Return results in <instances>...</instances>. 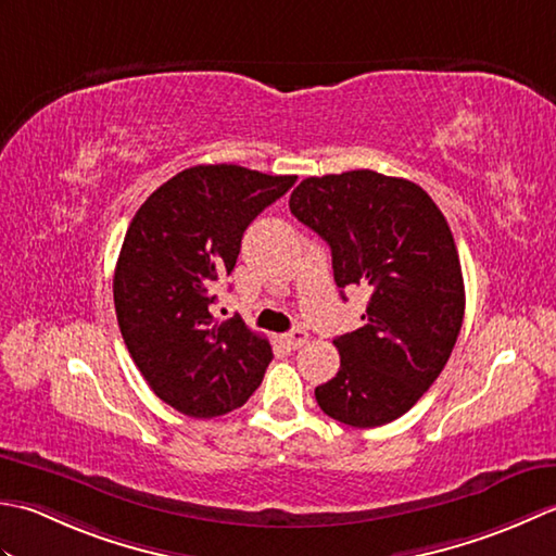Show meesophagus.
Returning a JSON list of instances; mask_svg holds the SVG:
<instances>
[{"instance_id": "esophagus-1", "label": "esophagus", "mask_w": 556, "mask_h": 556, "mask_svg": "<svg viewBox=\"0 0 556 556\" xmlns=\"http://www.w3.org/2000/svg\"><path fill=\"white\" fill-rule=\"evenodd\" d=\"M280 341L286 343L288 348L298 350V348H302L304 343H307V333H304L302 328H292V331H288V333H282V336H280Z\"/></svg>"}]
</instances>
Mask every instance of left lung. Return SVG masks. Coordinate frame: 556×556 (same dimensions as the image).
Returning <instances> with one entry per match:
<instances>
[{"label": "left lung", "mask_w": 556, "mask_h": 556, "mask_svg": "<svg viewBox=\"0 0 556 556\" xmlns=\"http://www.w3.org/2000/svg\"><path fill=\"white\" fill-rule=\"evenodd\" d=\"M290 211L331 247L341 292H369L365 324L333 341L341 369L316 403L359 429L399 420L444 369L466 312L444 213L422 187L374 169L302 179Z\"/></svg>", "instance_id": "obj_1"}]
</instances>
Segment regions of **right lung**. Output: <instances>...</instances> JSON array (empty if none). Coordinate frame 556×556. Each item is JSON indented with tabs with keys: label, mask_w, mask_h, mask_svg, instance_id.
<instances>
[{
	"label": "right lung",
	"mask_w": 556,
	"mask_h": 556,
	"mask_svg": "<svg viewBox=\"0 0 556 556\" xmlns=\"http://www.w3.org/2000/svg\"><path fill=\"white\" fill-rule=\"evenodd\" d=\"M298 182L240 165H197L141 203L117 258L115 312L134 365L157 399L189 417H218L262 383L270 343L240 316L215 321L218 280L242 235Z\"/></svg>",
	"instance_id": "right-lung-1"
}]
</instances>
